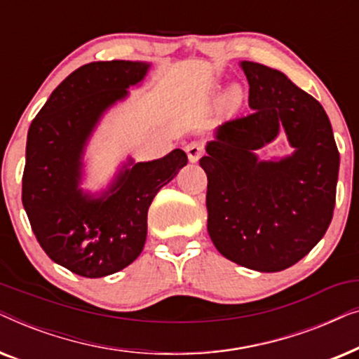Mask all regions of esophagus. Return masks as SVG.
I'll list each match as a JSON object with an SVG mask.
<instances>
[{
    "label": "esophagus",
    "instance_id": "esophagus-1",
    "mask_svg": "<svg viewBox=\"0 0 359 359\" xmlns=\"http://www.w3.org/2000/svg\"><path fill=\"white\" fill-rule=\"evenodd\" d=\"M203 144L199 142H191V144L186 147V154H188V160L191 163H198L201 155H203Z\"/></svg>",
    "mask_w": 359,
    "mask_h": 359
}]
</instances>
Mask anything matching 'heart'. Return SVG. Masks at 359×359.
Segmentation results:
<instances>
[{
  "instance_id": "obj_1",
  "label": "heart",
  "mask_w": 359,
  "mask_h": 359,
  "mask_svg": "<svg viewBox=\"0 0 359 359\" xmlns=\"http://www.w3.org/2000/svg\"><path fill=\"white\" fill-rule=\"evenodd\" d=\"M230 96H232L233 100H237V97L240 96V91L237 90V88H232V90H230Z\"/></svg>"
}]
</instances>
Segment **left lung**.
Listing matches in <instances>:
<instances>
[{
    "mask_svg": "<svg viewBox=\"0 0 359 359\" xmlns=\"http://www.w3.org/2000/svg\"><path fill=\"white\" fill-rule=\"evenodd\" d=\"M240 68L252 112L220 124L199 160L208 175V232L230 262L276 273L296 264L325 235L340 154L316 97L274 68L245 60ZM281 131L293 154L259 159L256 151Z\"/></svg>",
    "mask_w": 359,
    "mask_h": 359,
    "instance_id": "1",
    "label": "left lung"
}]
</instances>
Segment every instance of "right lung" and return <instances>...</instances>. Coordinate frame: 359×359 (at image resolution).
I'll return each instance as SVG.
<instances>
[{"label": "right lung", "mask_w": 359, "mask_h": 359, "mask_svg": "<svg viewBox=\"0 0 359 359\" xmlns=\"http://www.w3.org/2000/svg\"><path fill=\"white\" fill-rule=\"evenodd\" d=\"M151 63H86L52 91L27 132L22 205L52 262L83 278L114 274L142 253L156 193L188 163L183 150L163 158L132 156L100 191L81 188L85 154L102 117L140 86Z\"/></svg>", "instance_id": "add662e5"}]
</instances>
